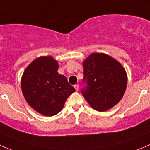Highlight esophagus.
I'll return each instance as SVG.
<instances>
[{
    "label": "esophagus",
    "instance_id": "34e87169",
    "mask_svg": "<svg viewBox=\"0 0 150 150\" xmlns=\"http://www.w3.org/2000/svg\"><path fill=\"white\" fill-rule=\"evenodd\" d=\"M74 88H75V90L78 91V89H79V85H78V84L74 85Z\"/></svg>",
    "mask_w": 150,
    "mask_h": 150
}]
</instances>
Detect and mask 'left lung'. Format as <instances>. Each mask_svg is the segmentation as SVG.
<instances>
[{
  "label": "left lung",
  "mask_w": 150,
  "mask_h": 150,
  "mask_svg": "<svg viewBox=\"0 0 150 150\" xmlns=\"http://www.w3.org/2000/svg\"><path fill=\"white\" fill-rule=\"evenodd\" d=\"M83 67L87 86L82 89V95L90 107L99 112L115 107L127 89L125 69L110 55L98 52L89 54Z\"/></svg>",
  "instance_id": "1"
}]
</instances>
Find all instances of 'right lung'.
I'll return each instance as SVG.
<instances>
[{
  "instance_id": "right-lung-1",
  "label": "right lung",
  "mask_w": 150,
  "mask_h": 150,
  "mask_svg": "<svg viewBox=\"0 0 150 150\" xmlns=\"http://www.w3.org/2000/svg\"><path fill=\"white\" fill-rule=\"evenodd\" d=\"M58 62L52 56H40L29 64L21 77L26 101L37 112L53 116L63 109L75 91L64 75L58 72Z\"/></svg>"
}]
</instances>
